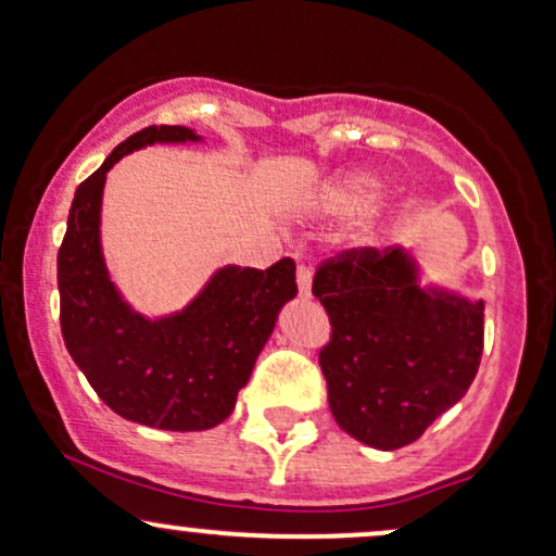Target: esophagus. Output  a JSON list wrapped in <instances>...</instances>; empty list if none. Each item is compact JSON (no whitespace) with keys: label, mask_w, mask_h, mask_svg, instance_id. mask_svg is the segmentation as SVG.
<instances>
[{"label":"esophagus","mask_w":556,"mask_h":556,"mask_svg":"<svg viewBox=\"0 0 556 556\" xmlns=\"http://www.w3.org/2000/svg\"><path fill=\"white\" fill-rule=\"evenodd\" d=\"M296 283H299V293L301 296H312V267L299 263L296 265Z\"/></svg>","instance_id":"esophagus-1"}]
</instances>
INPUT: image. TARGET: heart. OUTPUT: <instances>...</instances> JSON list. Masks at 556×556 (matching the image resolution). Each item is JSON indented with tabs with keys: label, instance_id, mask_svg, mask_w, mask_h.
Segmentation results:
<instances>
[{
	"label": "heart",
	"instance_id": "obj_1",
	"mask_svg": "<svg viewBox=\"0 0 556 556\" xmlns=\"http://www.w3.org/2000/svg\"><path fill=\"white\" fill-rule=\"evenodd\" d=\"M376 193V180L366 173H348L332 177L325 188L314 198V214L325 218H345L363 208ZM366 237V226L361 231Z\"/></svg>",
	"mask_w": 556,
	"mask_h": 556
}]
</instances>
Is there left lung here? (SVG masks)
Wrapping results in <instances>:
<instances>
[{
    "instance_id": "obj_1",
    "label": "left lung",
    "mask_w": 556,
    "mask_h": 556,
    "mask_svg": "<svg viewBox=\"0 0 556 556\" xmlns=\"http://www.w3.org/2000/svg\"><path fill=\"white\" fill-rule=\"evenodd\" d=\"M312 293L330 317L319 348L332 417L355 441L394 451L467 394L484 348V306L420 291L400 247L321 260Z\"/></svg>"
}]
</instances>
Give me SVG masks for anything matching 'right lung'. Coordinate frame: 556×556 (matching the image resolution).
<instances>
[{
  "mask_svg": "<svg viewBox=\"0 0 556 556\" xmlns=\"http://www.w3.org/2000/svg\"><path fill=\"white\" fill-rule=\"evenodd\" d=\"M185 126H149L128 136L74 193L59 247L61 334L89 387L113 413L160 430H205L235 409L278 309L296 296V265L222 267L193 304L149 321L123 304L100 252L105 173L154 141H195Z\"/></svg>",
  "mask_w": 556,
  "mask_h": 556,
  "instance_id": "add662e5",
  "label": "right lung"
}]
</instances>
